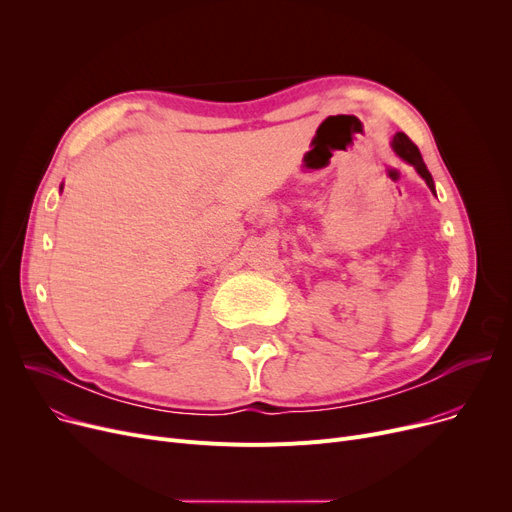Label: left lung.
I'll return each instance as SVG.
<instances>
[{
	"instance_id": "obj_1",
	"label": "left lung",
	"mask_w": 512,
	"mask_h": 512,
	"mask_svg": "<svg viewBox=\"0 0 512 512\" xmlns=\"http://www.w3.org/2000/svg\"><path fill=\"white\" fill-rule=\"evenodd\" d=\"M392 149H394V153H396L402 161H407V164H411V166L417 170V174H419V176L425 180V184L429 186V191H432V193L436 195L434 178H432V174H429L427 166L423 164V157H421L417 145L407 137L405 132H396V134H394Z\"/></svg>"
}]
</instances>
